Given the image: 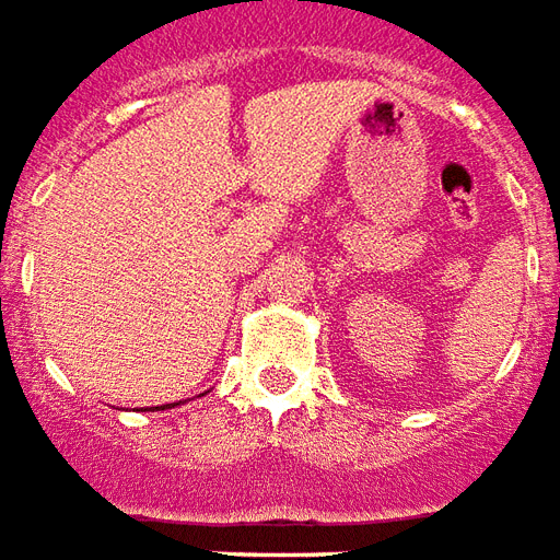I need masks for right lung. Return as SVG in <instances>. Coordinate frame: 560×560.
<instances>
[{"label": "right lung", "mask_w": 560, "mask_h": 560, "mask_svg": "<svg viewBox=\"0 0 560 560\" xmlns=\"http://www.w3.org/2000/svg\"><path fill=\"white\" fill-rule=\"evenodd\" d=\"M165 407H168V404H165ZM165 407H162V410H165Z\"/></svg>", "instance_id": "1"}]
</instances>
